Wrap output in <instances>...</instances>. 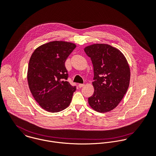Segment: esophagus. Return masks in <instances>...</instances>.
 Masks as SVG:
<instances>
[{
    "mask_svg": "<svg viewBox=\"0 0 156 156\" xmlns=\"http://www.w3.org/2000/svg\"><path fill=\"white\" fill-rule=\"evenodd\" d=\"M84 86H85V84H84V83H79V85H78V87H79V88H82V87H84Z\"/></svg>",
    "mask_w": 156,
    "mask_h": 156,
    "instance_id": "1",
    "label": "esophagus"
}]
</instances>
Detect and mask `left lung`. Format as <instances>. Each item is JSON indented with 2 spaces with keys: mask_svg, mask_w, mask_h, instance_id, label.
Segmentation results:
<instances>
[{
  "mask_svg": "<svg viewBox=\"0 0 156 156\" xmlns=\"http://www.w3.org/2000/svg\"><path fill=\"white\" fill-rule=\"evenodd\" d=\"M84 51L94 69V94L88 98L91 107L99 112L115 108L129 87L130 69L120 51L107 44H94Z\"/></svg>",
  "mask_w": 156,
  "mask_h": 156,
  "instance_id": "obj_1",
  "label": "left lung"
}]
</instances>
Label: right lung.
I'll return each mask as SVG.
<instances>
[{
	"label": "right lung",
	"instance_id": "right-lung-1",
	"mask_svg": "<svg viewBox=\"0 0 156 156\" xmlns=\"http://www.w3.org/2000/svg\"><path fill=\"white\" fill-rule=\"evenodd\" d=\"M76 45L63 41L50 42L36 48L30 59L27 79L34 99L47 111L57 112L71 103L76 86L67 81L65 63Z\"/></svg>",
	"mask_w": 156,
	"mask_h": 156
}]
</instances>
